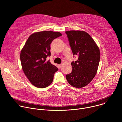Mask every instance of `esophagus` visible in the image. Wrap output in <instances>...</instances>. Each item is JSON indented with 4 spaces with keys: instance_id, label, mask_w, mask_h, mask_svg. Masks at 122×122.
<instances>
[{
    "instance_id": "34e87169",
    "label": "esophagus",
    "mask_w": 122,
    "mask_h": 122,
    "mask_svg": "<svg viewBox=\"0 0 122 122\" xmlns=\"http://www.w3.org/2000/svg\"><path fill=\"white\" fill-rule=\"evenodd\" d=\"M63 65V64H59V65H58V66H59V68H61V67H62Z\"/></svg>"
}]
</instances>
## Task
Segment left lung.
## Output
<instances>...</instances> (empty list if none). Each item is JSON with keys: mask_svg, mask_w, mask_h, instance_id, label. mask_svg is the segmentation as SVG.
<instances>
[{"mask_svg": "<svg viewBox=\"0 0 122 122\" xmlns=\"http://www.w3.org/2000/svg\"><path fill=\"white\" fill-rule=\"evenodd\" d=\"M73 55L77 61H72V71L66 76L67 82L76 88L88 84L95 76L99 65L100 54L99 48L90 35L83 31L66 32Z\"/></svg>", "mask_w": 122, "mask_h": 122, "instance_id": "left-lung-1", "label": "left lung"}]
</instances>
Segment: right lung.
<instances>
[{"instance_id":"add662e5","label":"right lung","mask_w":122,"mask_h":122,"mask_svg":"<svg viewBox=\"0 0 122 122\" xmlns=\"http://www.w3.org/2000/svg\"><path fill=\"white\" fill-rule=\"evenodd\" d=\"M61 36L60 32L51 31L34 33L29 36L21 50L20 60L24 72L37 87H47L53 82L58 68L46 58L51 55V42Z\"/></svg>"}]
</instances>
